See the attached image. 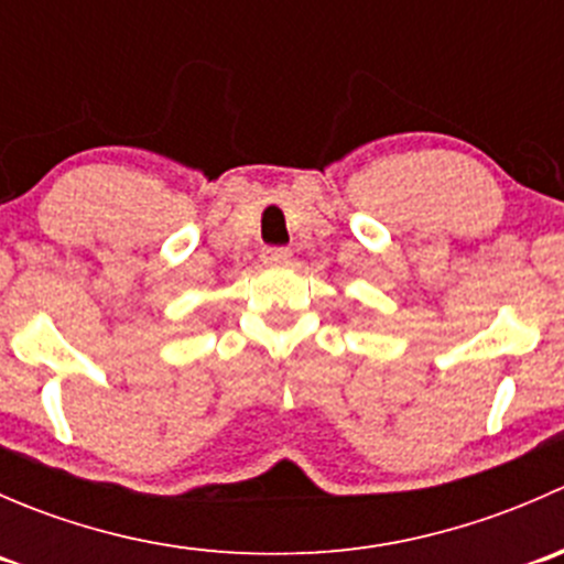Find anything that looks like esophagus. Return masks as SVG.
Here are the masks:
<instances>
[{
  "label": "esophagus",
  "instance_id": "obj_1",
  "mask_svg": "<svg viewBox=\"0 0 564 564\" xmlns=\"http://www.w3.org/2000/svg\"><path fill=\"white\" fill-rule=\"evenodd\" d=\"M292 259V250L289 248H264L261 250V261L264 264H286Z\"/></svg>",
  "mask_w": 564,
  "mask_h": 564
}]
</instances>
